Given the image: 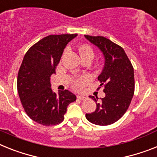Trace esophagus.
<instances>
[{
    "mask_svg": "<svg viewBox=\"0 0 157 157\" xmlns=\"http://www.w3.org/2000/svg\"><path fill=\"white\" fill-rule=\"evenodd\" d=\"M76 97H77V99H79V100H81V101H84V100H86L87 99V97L82 96V95H77Z\"/></svg>",
    "mask_w": 157,
    "mask_h": 157,
    "instance_id": "esophagus-1",
    "label": "esophagus"
}]
</instances>
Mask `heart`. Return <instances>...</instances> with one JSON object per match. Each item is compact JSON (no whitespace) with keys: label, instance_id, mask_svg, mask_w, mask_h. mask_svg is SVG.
<instances>
[{"label":"heart","instance_id":"heart-1","mask_svg":"<svg viewBox=\"0 0 157 157\" xmlns=\"http://www.w3.org/2000/svg\"><path fill=\"white\" fill-rule=\"evenodd\" d=\"M66 51V50H65ZM80 52L81 54V56H94V52L91 46L89 44H82L80 48ZM91 81V76L88 74H84L81 76L76 77L75 80H73L72 82V85L73 89L76 90H81L85 85Z\"/></svg>","mask_w":157,"mask_h":157}]
</instances>
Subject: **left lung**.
I'll return each mask as SVG.
<instances>
[{"mask_svg": "<svg viewBox=\"0 0 157 157\" xmlns=\"http://www.w3.org/2000/svg\"><path fill=\"white\" fill-rule=\"evenodd\" d=\"M85 36L102 51L105 59L103 70L98 76L105 97L98 101V97L90 96L96 101L97 109L93 113H86L85 117L97 125H109L121 119L131 104L135 90L133 66L120 45L104 36Z\"/></svg>", "mask_w": 157, "mask_h": 157, "instance_id": "1", "label": "left lung"}]
</instances>
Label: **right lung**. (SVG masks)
I'll list each match as a JSON object with an SVG mask.
<instances>
[{
    "label": "right lung",
    "mask_w": 157,
    "mask_h": 157,
    "mask_svg": "<svg viewBox=\"0 0 157 157\" xmlns=\"http://www.w3.org/2000/svg\"><path fill=\"white\" fill-rule=\"evenodd\" d=\"M76 36H45L28 50L22 60L17 81L20 100L26 114L42 125L61 123L68 105L76 100L68 90L53 93L50 83L65 46Z\"/></svg>",
    "instance_id": "obj_1"
}]
</instances>
